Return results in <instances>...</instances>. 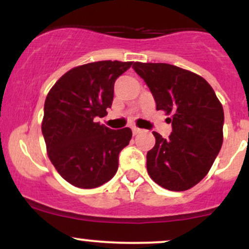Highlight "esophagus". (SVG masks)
Masks as SVG:
<instances>
[{"label": "esophagus", "mask_w": 249, "mask_h": 249, "mask_svg": "<svg viewBox=\"0 0 249 249\" xmlns=\"http://www.w3.org/2000/svg\"><path fill=\"white\" fill-rule=\"evenodd\" d=\"M132 132H133L134 136H136V134L142 132V130H141V128H138V127H132Z\"/></svg>", "instance_id": "esophagus-1"}]
</instances>
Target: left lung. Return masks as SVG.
<instances>
[{"label":"left lung","mask_w":249,"mask_h":249,"mask_svg":"<svg viewBox=\"0 0 249 249\" xmlns=\"http://www.w3.org/2000/svg\"><path fill=\"white\" fill-rule=\"evenodd\" d=\"M146 83L157 110L171 115L167 139L153 132L156 145L147 152V172L154 182L170 191H186L212 167L222 145L224 108L202 77L166 63L133 64Z\"/></svg>","instance_id":"obj_1"}]
</instances>
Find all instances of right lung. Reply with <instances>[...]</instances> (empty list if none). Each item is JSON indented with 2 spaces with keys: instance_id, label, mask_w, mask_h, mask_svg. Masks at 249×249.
<instances>
[{
  "instance_id": "obj_1",
  "label": "right lung",
  "mask_w": 249,
  "mask_h": 249,
  "mask_svg": "<svg viewBox=\"0 0 249 249\" xmlns=\"http://www.w3.org/2000/svg\"><path fill=\"white\" fill-rule=\"evenodd\" d=\"M131 65L102 61L73 68L48 93L42 122L48 156L73 186L98 187L118 170L119 153L130 142L132 131L111 130L96 121L107 116L116 79Z\"/></svg>"
}]
</instances>
